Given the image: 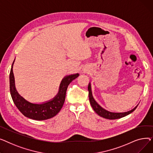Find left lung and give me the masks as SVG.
Returning a JSON list of instances; mask_svg holds the SVG:
<instances>
[{"label": "left lung", "instance_id": "left-lung-1", "mask_svg": "<svg viewBox=\"0 0 153 153\" xmlns=\"http://www.w3.org/2000/svg\"><path fill=\"white\" fill-rule=\"evenodd\" d=\"M88 91H89V101L90 103L94 109V110L97 113L99 116L109 120H115V119H118L120 118L124 117L130 114L136 108L137 106H136L133 109L128 111L126 112H122V113H115V112H111L105 109L102 108L98 103L95 100V99L93 97V95L92 94V89H91V85L89 82V85H88Z\"/></svg>", "mask_w": 153, "mask_h": 153}]
</instances>
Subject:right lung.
<instances>
[{"label":"right lung","mask_w":153,"mask_h":153,"mask_svg":"<svg viewBox=\"0 0 153 153\" xmlns=\"http://www.w3.org/2000/svg\"><path fill=\"white\" fill-rule=\"evenodd\" d=\"M14 62L15 59L12 63L10 72V91L13 103L21 113L26 117L35 120L50 119L57 115L65 101L68 85L79 74L77 73L64 77L61 82L58 93L53 99L42 103H34L24 99L16 89L15 78L13 73Z\"/></svg>","instance_id":"obj_1"}]
</instances>
